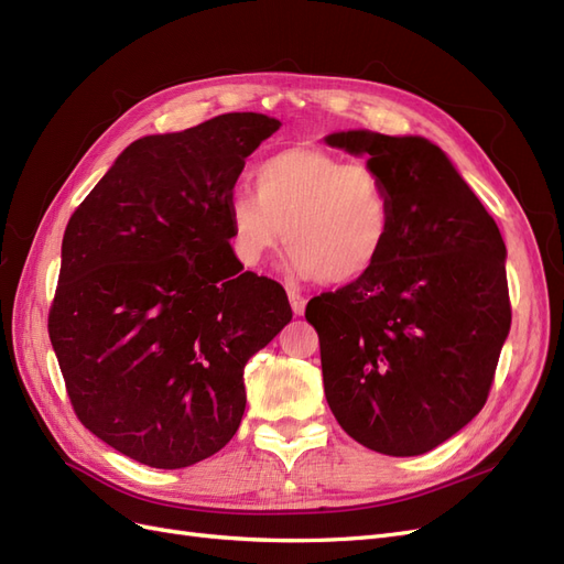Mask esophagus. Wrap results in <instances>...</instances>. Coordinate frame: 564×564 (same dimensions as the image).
Returning a JSON list of instances; mask_svg holds the SVG:
<instances>
[{
  "label": "esophagus",
  "mask_w": 564,
  "mask_h": 564,
  "mask_svg": "<svg viewBox=\"0 0 564 564\" xmlns=\"http://www.w3.org/2000/svg\"><path fill=\"white\" fill-rule=\"evenodd\" d=\"M286 294H289V303H292L294 315H303L305 313V296L299 292L296 286H286Z\"/></svg>",
  "instance_id": "1"
}]
</instances>
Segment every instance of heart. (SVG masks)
Wrapping results in <instances>:
<instances>
[{
	"mask_svg": "<svg viewBox=\"0 0 564 564\" xmlns=\"http://www.w3.org/2000/svg\"><path fill=\"white\" fill-rule=\"evenodd\" d=\"M253 193L228 204L230 249L242 265H259L282 242L289 268L324 284H350L381 261L395 209L381 174L367 162L292 145L251 172Z\"/></svg>",
	"mask_w": 564,
	"mask_h": 564,
	"instance_id": "obj_1",
	"label": "heart"
}]
</instances>
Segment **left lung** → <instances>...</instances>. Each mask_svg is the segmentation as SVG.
Here are the masks:
<instances>
[{"instance_id":"1","label":"left lung","mask_w":564,"mask_h":564,"mask_svg":"<svg viewBox=\"0 0 564 564\" xmlns=\"http://www.w3.org/2000/svg\"><path fill=\"white\" fill-rule=\"evenodd\" d=\"M367 155L395 224L365 278L308 301L324 395L352 440L388 456L435 449L487 402L510 329L499 226L435 143L340 131Z\"/></svg>"}]
</instances>
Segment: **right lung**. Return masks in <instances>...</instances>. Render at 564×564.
I'll return each mask as SVG.
<instances>
[{
  "label": "right lung",
  "mask_w": 564,
  "mask_h": 564,
  "mask_svg": "<svg viewBox=\"0 0 564 564\" xmlns=\"http://www.w3.org/2000/svg\"><path fill=\"white\" fill-rule=\"evenodd\" d=\"M282 124L228 112L145 135L67 220L48 338L77 419L150 468L224 449L245 365L292 319L280 282L242 270L228 204L245 160Z\"/></svg>",
  "instance_id": "1"
}]
</instances>
